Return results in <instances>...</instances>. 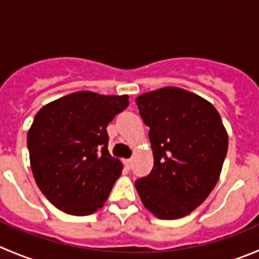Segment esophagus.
I'll return each mask as SVG.
<instances>
[{"instance_id": "1", "label": "esophagus", "mask_w": 259, "mask_h": 259, "mask_svg": "<svg viewBox=\"0 0 259 259\" xmlns=\"http://www.w3.org/2000/svg\"><path fill=\"white\" fill-rule=\"evenodd\" d=\"M124 164H125V167L127 168V169H130V168L133 167V159H132V158H129V159H124Z\"/></svg>"}]
</instances>
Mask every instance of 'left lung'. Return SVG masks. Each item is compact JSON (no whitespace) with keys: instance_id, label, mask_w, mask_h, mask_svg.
<instances>
[{"instance_id":"8db88e82","label":"left lung","mask_w":259,"mask_h":259,"mask_svg":"<svg viewBox=\"0 0 259 259\" xmlns=\"http://www.w3.org/2000/svg\"><path fill=\"white\" fill-rule=\"evenodd\" d=\"M135 101L149 127L154 157L152 172L135 181L140 200L159 219L186 217L219 180L228 152L222 117L209 101L177 87L148 92Z\"/></svg>"}]
</instances>
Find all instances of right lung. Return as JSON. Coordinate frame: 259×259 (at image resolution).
Masks as SVG:
<instances>
[{
	"instance_id": "1",
	"label": "right lung",
	"mask_w": 259,
	"mask_h": 259,
	"mask_svg": "<svg viewBox=\"0 0 259 259\" xmlns=\"http://www.w3.org/2000/svg\"><path fill=\"white\" fill-rule=\"evenodd\" d=\"M129 96L81 91L45 105L27 133L35 182L62 211L90 215L104 206L122 164L109 153L107 125Z\"/></svg>"
}]
</instances>
